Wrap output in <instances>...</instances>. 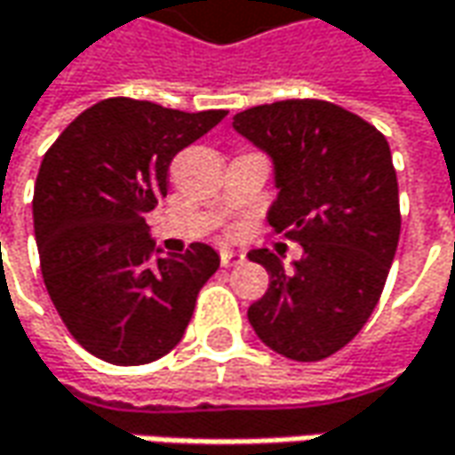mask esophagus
<instances>
[{
    "mask_svg": "<svg viewBox=\"0 0 455 455\" xmlns=\"http://www.w3.org/2000/svg\"><path fill=\"white\" fill-rule=\"evenodd\" d=\"M244 263V255L242 252H234V250H221V266H242Z\"/></svg>",
    "mask_w": 455,
    "mask_h": 455,
    "instance_id": "obj_1",
    "label": "esophagus"
}]
</instances>
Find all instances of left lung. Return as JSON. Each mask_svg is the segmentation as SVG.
<instances>
[{
  "label": "left lung",
  "mask_w": 455,
  "mask_h": 455,
  "mask_svg": "<svg viewBox=\"0 0 455 455\" xmlns=\"http://www.w3.org/2000/svg\"><path fill=\"white\" fill-rule=\"evenodd\" d=\"M231 124L273 161L268 224L305 250L289 268L250 252L270 275L250 325L273 351L320 362L362 331L391 270L401 234L391 148L362 116L315 99L252 106Z\"/></svg>",
  "instance_id": "left-lung-1"
}]
</instances>
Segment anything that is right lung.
Instances as JSON below:
<instances>
[{
  "instance_id": "obj_1",
  "label": "right lung",
  "mask_w": 455,
  "mask_h": 455,
  "mask_svg": "<svg viewBox=\"0 0 455 455\" xmlns=\"http://www.w3.org/2000/svg\"><path fill=\"white\" fill-rule=\"evenodd\" d=\"M224 116L106 99L46 150L33 189L41 273L67 331L93 356L132 367L182 341L221 258L203 242L161 258L145 213L166 197L172 158Z\"/></svg>"
}]
</instances>
